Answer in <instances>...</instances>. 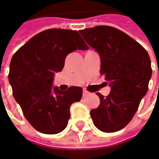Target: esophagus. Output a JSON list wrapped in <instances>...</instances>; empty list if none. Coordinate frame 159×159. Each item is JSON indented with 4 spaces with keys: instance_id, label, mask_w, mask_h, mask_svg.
Instances as JSON below:
<instances>
[{
    "instance_id": "1",
    "label": "esophagus",
    "mask_w": 159,
    "mask_h": 159,
    "mask_svg": "<svg viewBox=\"0 0 159 159\" xmlns=\"http://www.w3.org/2000/svg\"><path fill=\"white\" fill-rule=\"evenodd\" d=\"M88 94H89V93H88L87 91H85V90L83 91V96H86V95H88Z\"/></svg>"
}]
</instances>
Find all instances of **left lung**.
<instances>
[{"label": "left lung", "mask_w": 159, "mask_h": 159, "mask_svg": "<svg viewBox=\"0 0 159 159\" xmlns=\"http://www.w3.org/2000/svg\"><path fill=\"white\" fill-rule=\"evenodd\" d=\"M79 33L99 53L100 74L111 87L107 97L96 93L100 105L90 111V116L99 130L119 131L131 121L148 92L152 75L149 55L137 41L111 26H96Z\"/></svg>", "instance_id": "obj_1"}]
</instances>
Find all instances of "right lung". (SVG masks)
Wrapping results in <instances>:
<instances>
[{
  "label": "right lung",
  "instance_id": "obj_1",
  "mask_svg": "<svg viewBox=\"0 0 159 159\" xmlns=\"http://www.w3.org/2000/svg\"><path fill=\"white\" fill-rule=\"evenodd\" d=\"M88 46L77 31L49 29L30 39L11 61L9 82L25 118L37 131L57 134L67 126L70 107L81 100L83 89L61 91L52 86L55 73L64 68L66 56Z\"/></svg>",
  "mask_w": 159,
  "mask_h": 159
}]
</instances>
